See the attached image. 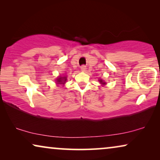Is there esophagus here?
<instances>
[{
	"label": "esophagus",
	"instance_id": "obj_1",
	"mask_svg": "<svg viewBox=\"0 0 160 160\" xmlns=\"http://www.w3.org/2000/svg\"><path fill=\"white\" fill-rule=\"evenodd\" d=\"M81 70H82V71H86V66H85V65H82V66H81Z\"/></svg>",
	"mask_w": 160,
	"mask_h": 160
}]
</instances>
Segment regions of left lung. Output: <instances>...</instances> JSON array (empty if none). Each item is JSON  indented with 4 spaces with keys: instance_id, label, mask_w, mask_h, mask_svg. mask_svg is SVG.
Masks as SVG:
<instances>
[{
    "instance_id": "obj_1",
    "label": "left lung",
    "mask_w": 160,
    "mask_h": 160,
    "mask_svg": "<svg viewBox=\"0 0 160 160\" xmlns=\"http://www.w3.org/2000/svg\"><path fill=\"white\" fill-rule=\"evenodd\" d=\"M100 82H102V80H100ZM102 84H106V83H105V82H103V83H102Z\"/></svg>"
}]
</instances>
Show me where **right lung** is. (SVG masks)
Listing matches in <instances>:
<instances>
[{
	"instance_id": "1",
	"label": "right lung",
	"mask_w": 160,
	"mask_h": 160,
	"mask_svg": "<svg viewBox=\"0 0 160 160\" xmlns=\"http://www.w3.org/2000/svg\"><path fill=\"white\" fill-rule=\"evenodd\" d=\"M66 80L67 79H66V78H65V77H60V78H58V81H57V82H59V83H60V84H61V83L64 84Z\"/></svg>"
}]
</instances>
